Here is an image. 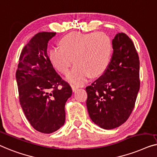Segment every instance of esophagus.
Segmentation results:
<instances>
[{"label":"esophagus","instance_id":"34e87169","mask_svg":"<svg viewBox=\"0 0 157 157\" xmlns=\"http://www.w3.org/2000/svg\"><path fill=\"white\" fill-rule=\"evenodd\" d=\"M71 87H72V92H75L76 90L78 89V86L75 85H71Z\"/></svg>","mask_w":157,"mask_h":157}]
</instances>
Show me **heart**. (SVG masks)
<instances>
[{
    "label": "heart",
    "instance_id": "heart-1",
    "mask_svg": "<svg viewBox=\"0 0 157 157\" xmlns=\"http://www.w3.org/2000/svg\"><path fill=\"white\" fill-rule=\"evenodd\" d=\"M59 44L61 48L50 50L49 58L54 67L65 75L73 62L76 63L67 77L70 82L82 85L90 75L95 78L103 74L109 65L112 44L105 33L72 32L64 36Z\"/></svg>",
    "mask_w": 157,
    "mask_h": 157
}]
</instances>
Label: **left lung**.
I'll use <instances>...</instances> for the list:
<instances>
[{
  "instance_id": "8db88e82",
  "label": "left lung",
  "mask_w": 157,
  "mask_h": 157,
  "mask_svg": "<svg viewBox=\"0 0 157 157\" xmlns=\"http://www.w3.org/2000/svg\"><path fill=\"white\" fill-rule=\"evenodd\" d=\"M112 48L107 70L86 87L90 118L105 129L120 127L128 120L140 87V58L133 42L119 33L112 40Z\"/></svg>"
}]
</instances>
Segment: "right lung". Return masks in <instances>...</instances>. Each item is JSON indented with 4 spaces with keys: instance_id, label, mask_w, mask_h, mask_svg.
Segmentation results:
<instances>
[{
    "instance_id": "right-lung-1",
    "label": "right lung",
    "mask_w": 157,
    "mask_h": 157,
    "mask_svg": "<svg viewBox=\"0 0 157 157\" xmlns=\"http://www.w3.org/2000/svg\"><path fill=\"white\" fill-rule=\"evenodd\" d=\"M56 34L40 32L35 35L22 50L15 73L24 114L35 129L45 134L63 126L65 105L72 92L48 56V41Z\"/></svg>"
}]
</instances>
